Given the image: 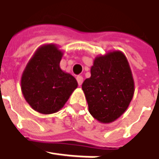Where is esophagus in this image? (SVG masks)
<instances>
[{
    "label": "esophagus",
    "instance_id": "34e87169",
    "mask_svg": "<svg viewBox=\"0 0 159 159\" xmlns=\"http://www.w3.org/2000/svg\"><path fill=\"white\" fill-rule=\"evenodd\" d=\"M76 80H77V83H78V84L82 85L83 82H84V78H83V76H82V75H77Z\"/></svg>",
    "mask_w": 159,
    "mask_h": 159
}]
</instances>
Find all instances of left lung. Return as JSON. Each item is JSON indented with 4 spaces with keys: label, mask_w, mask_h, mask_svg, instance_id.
I'll return each mask as SVG.
<instances>
[{
    "label": "left lung",
    "mask_w": 159,
    "mask_h": 159,
    "mask_svg": "<svg viewBox=\"0 0 159 159\" xmlns=\"http://www.w3.org/2000/svg\"><path fill=\"white\" fill-rule=\"evenodd\" d=\"M89 112L100 123L120 117L133 98L134 83L128 59L120 51L97 56L90 77L82 84Z\"/></svg>",
    "instance_id": "8db88e82"
}]
</instances>
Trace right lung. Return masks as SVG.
Segmentation results:
<instances>
[{
  "label": "right lung",
  "instance_id": "1",
  "mask_svg": "<svg viewBox=\"0 0 159 159\" xmlns=\"http://www.w3.org/2000/svg\"><path fill=\"white\" fill-rule=\"evenodd\" d=\"M62 56L57 45H43L36 50L23 72V95L30 107L39 113L60 111L77 88L74 76L60 67Z\"/></svg>",
  "mask_w": 159,
  "mask_h": 159
}]
</instances>
